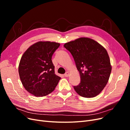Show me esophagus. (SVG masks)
<instances>
[{
    "label": "esophagus",
    "mask_w": 130,
    "mask_h": 130,
    "mask_svg": "<svg viewBox=\"0 0 130 130\" xmlns=\"http://www.w3.org/2000/svg\"><path fill=\"white\" fill-rule=\"evenodd\" d=\"M69 73H68V72H66L65 74H64V76H66V77H68V76H69Z\"/></svg>",
    "instance_id": "esophagus-1"
}]
</instances>
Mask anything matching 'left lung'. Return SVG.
<instances>
[{"label":"left lung","mask_w":130,"mask_h":130,"mask_svg":"<svg viewBox=\"0 0 130 130\" xmlns=\"http://www.w3.org/2000/svg\"><path fill=\"white\" fill-rule=\"evenodd\" d=\"M64 47L71 53L80 75V84L74 86L82 97L93 98L105 88L112 67L106 50L99 43L81 37L66 43Z\"/></svg>","instance_id":"obj_1"}]
</instances>
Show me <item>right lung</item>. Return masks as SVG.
Here are the masks:
<instances>
[{
  "label": "right lung",
  "mask_w": 130,
  "mask_h": 130,
  "mask_svg": "<svg viewBox=\"0 0 130 130\" xmlns=\"http://www.w3.org/2000/svg\"><path fill=\"white\" fill-rule=\"evenodd\" d=\"M60 43L40 41L30 46L23 54L18 72L22 83L27 92L35 96L52 93L61 77L55 73L52 60Z\"/></svg>",
  "instance_id": "1"
}]
</instances>
